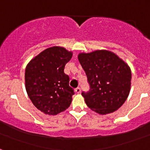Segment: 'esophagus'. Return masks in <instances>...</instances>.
Wrapping results in <instances>:
<instances>
[{
	"instance_id": "esophagus-1",
	"label": "esophagus",
	"mask_w": 150,
	"mask_h": 150,
	"mask_svg": "<svg viewBox=\"0 0 150 150\" xmlns=\"http://www.w3.org/2000/svg\"><path fill=\"white\" fill-rule=\"evenodd\" d=\"M75 92L76 93H81V89H80L79 87H77V88L75 89Z\"/></svg>"
}]
</instances>
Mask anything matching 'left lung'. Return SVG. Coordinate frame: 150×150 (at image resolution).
<instances>
[{
	"mask_svg": "<svg viewBox=\"0 0 150 150\" xmlns=\"http://www.w3.org/2000/svg\"><path fill=\"white\" fill-rule=\"evenodd\" d=\"M78 59L90 85V90L82 93L87 106L103 115L120 108L130 93L132 71L128 64L106 50L80 53Z\"/></svg>",
	"mask_w": 150,
	"mask_h": 150,
	"instance_id": "1",
	"label": "left lung"
}]
</instances>
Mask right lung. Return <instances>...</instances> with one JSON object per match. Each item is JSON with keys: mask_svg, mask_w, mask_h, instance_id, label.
I'll return each instance as SVG.
<instances>
[{"mask_svg": "<svg viewBox=\"0 0 150 150\" xmlns=\"http://www.w3.org/2000/svg\"><path fill=\"white\" fill-rule=\"evenodd\" d=\"M72 52L62 47H52L32 59L25 72V89L33 105L46 114L56 115L71 105L74 90L64 66Z\"/></svg>", "mask_w": 150, "mask_h": 150, "instance_id": "add662e5", "label": "right lung"}]
</instances>
